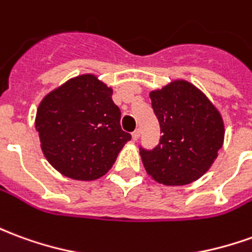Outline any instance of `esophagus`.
<instances>
[{
  "label": "esophagus",
  "instance_id": "obj_1",
  "mask_svg": "<svg viewBox=\"0 0 252 252\" xmlns=\"http://www.w3.org/2000/svg\"><path fill=\"white\" fill-rule=\"evenodd\" d=\"M139 136H140V129H135V131L132 132V139H133V140H138L139 139Z\"/></svg>",
  "mask_w": 252,
  "mask_h": 252
}]
</instances>
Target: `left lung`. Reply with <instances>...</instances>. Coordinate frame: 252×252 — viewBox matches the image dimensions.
<instances>
[{"label":"left lung","instance_id":"obj_1","mask_svg":"<svg viewBox=\"0 0 252 252\" xmlns=\"http://www.w3.org/2000/svg\"><path fill=\"white\" fill-rule=\"evenodd\" d=\"M150 99L162 136L154 150L140 151L147 175L172 187L200 179L224 144L220 110L205 93L184 79L153 90Z\"/></svg>","mask_w":252,"mask_h":252}]
</instances>
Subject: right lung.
I'll return each instance as SVG.
<instances>
[{
    "label": "right lung",
    "instance_id": "right-lung-1",
    "mask_svg": "<svg viewBox=\"0 0 252 252\" xmlns=\"http://www.w3.org/2000/svg\"><path fill=\"white\" fill-rule=\"evenodd\" d=\"M113 90L84 73L66 80L40 101L35 129L47 162L73 180L106 175L131 135L121 129Z\"/></svg>",
    "mask_w": 252,
    "mask_h": 252
}]
</instances>
